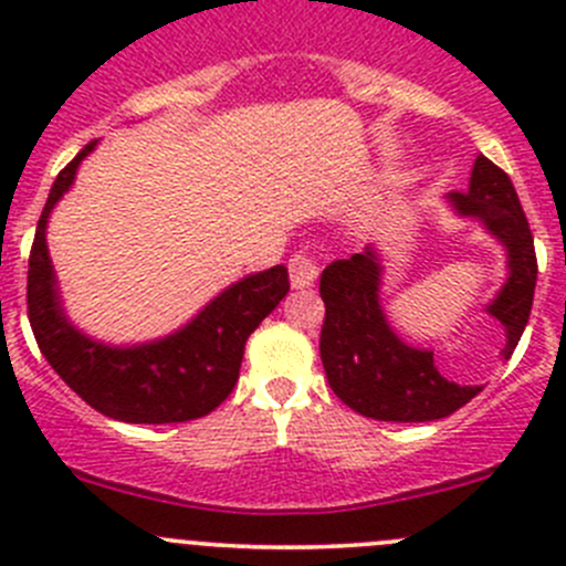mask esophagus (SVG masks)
I'll return each mask as SVG.
<instances>
[{
    "label": "esophagus",
    "instance_id": "esophagus-1",
    "mask_svg": "<svg viewBox=\"0 0 566 566\" xmlns=\"http://www.w3.org/2000/svg\"><path fill=\"white\" fill-rule=\"evenodd\" d=\"M317 273H319V265L315 256L306 254V251L293 254V260H290V284H293V290L312 287V284L317 282Z\"/></svg>",
    "mask_w": 566,
    "mask_h": 566
}]
</instances>
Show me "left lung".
<instances>
[{
	"mask_svg": "<svg viewBox=\"0 0 566 566\" xmlns=\"http://www.w3.org/2000/svg\"><path fill=\"white\" fill-rule=\"evenodd\" d=\"M460 219L488 230L506 251V282L488 304V315L504 325L512 356L526 328L536 287V254L526 213L504 169L476 156L468 191L447 193ZM384 256L367 247L350 260H336L319 276L325 323L319 358L336 397L356 413L378 421H436L471 402L482 386H460L438 373L432 350L413 347L391 328L380 304Z\"/></svg>",
	"mask_w": 566,
	"mask_h": 566,
	"instance_id": "1",
	"label": "left lung"
}]
</instances>
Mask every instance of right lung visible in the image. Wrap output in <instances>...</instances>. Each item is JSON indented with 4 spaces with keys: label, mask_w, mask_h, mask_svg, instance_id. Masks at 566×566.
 <instances>
[{
    "label": "right lung",
    "mask_w": 566,
    "mask_h": 566,
    "mask_svg": "<svg viewBox=\"0 0 566 566\" xmlns=\"http://www.w3.org/2000/svg\"><path fill=\"white\" fill-rule=\"evenodd\" d=\"M90 142L51 186L40 213L27 276L30 325L40 353L78 397L108 419L128 424H172L208 416L235 389L251 331L287 295V268L249 273L161 339L108 345L71 323L45 243L54 205L71 191L78 164L95 150Z\"/></svg>",
    "instance_id": "1"
}]
</instances>
